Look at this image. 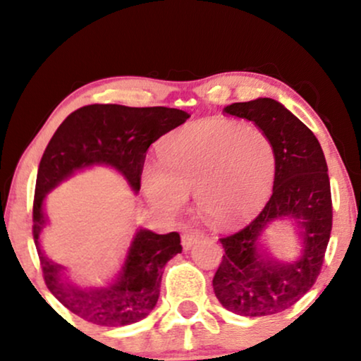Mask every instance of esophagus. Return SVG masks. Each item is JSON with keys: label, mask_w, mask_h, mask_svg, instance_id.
Wrapping results in <instances>:
<instances>
[{"label": "esophagus", "mask_w": 361, "mask_h": 361, "mask_svg": "<svg viewBox=\"0 0 361 361\" xmlns=\"http://www.w3.org/2000/svg\"><path fill=\"white\" fill-rule=\"evenodd\" d=\"M197 241H199V236L195 233H192V231H185L184 235H182V246H184V250H190L192 246H194Z\"/></svg>", "instance_id": "34e87169"}]
</instances>
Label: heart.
<instances>
[{
	"mask_svg": "<svg viewBox=\"0 0 361 361\" xmlns=\"http://www.w3.org/2000/svg\"><path fill=\"white\" fill-rule=\"evenodd\" d=\"M160 166L142 171L147 200L164 215H179L194 192L212 225L250 219L273 189L276 151L269 136L236 120L212 118L184 126L159 146Z\"/></svg>",
	"mask_w": 361,
	"mask_h": 361,
	"instance_id": "heart-1",
	"label": "heart"
}]
</instances>
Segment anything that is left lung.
<instances>
[{
    "mask_svg": "<svg viewBox=\"0 0 361 361\" xmlns=\"http://www.w3.org/2000/svg\"><path fill=\"white\" fill-rule=\"evenodd\" d=\"M231 116L253 121L276 151L273 195L259 215L238 233L220 238L224 259L214 276L216 299L245 317L273 315L294 305L312 288L322 268L332 230L329 169L314 133L273 98L231 103ZM289 219L298 230L301 255L274 259L262 245L266 228Z\"/></svg>",
    "mask_w": 361,
    "mask_h": 361,
    "instance_id": "1",
    "label": "left lung"
}]
</instances>
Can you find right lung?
Returning a JSON list of instances; mask_svg holds the SVG:
<instances>
[{
    "instance_id": "right-lung-1",
    "label": "right lung",
    "mask_w": 361,
    "mask_h": 361,
    "mask_svg": "<svg viewBox=\"0 0 361 361\" xmlns=\"http://www.w3.org/2000/svg\"><path fill=\"white\" fill-rule=\"evenodd\" d=\"M189 113L177 108L88 105L71 113L44 151L37 171L32 207V235L44 281L59 302L87 322L123 327L140 322L159 299L164 266L182 251L177 231L157 235L137 228L115 279L102 288H80L72 283L62 264L54 263L41 246L49 224L44 202L51 190L75 172L106 166L125 177L137 194L146 151L162 135L187 121Z\"/></svg>"
}]
</instances>
